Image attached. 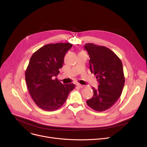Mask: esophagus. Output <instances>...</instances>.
<instances>
[{"label":"esophagus","mask_w":147,"mask_h":147,"mask_svg":"<svg viewBox=\"0 0 147 147\" xmlns=\"http://www.w3.org/2000/svg\"><path fill=\"white\" fill-rule=\"evenodd\" d=\"M78 86L79 88H84V85H83V84H78Z\"/></svg>","instance_id":"1"}]
</instances>
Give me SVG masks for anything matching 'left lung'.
<instances>
[{
  "label": "left lung",
  "mask_w": 147,
  "mask_h": 147,
  "mask_svg": "<svg viewBox=\"0 0 147 147\" xmlns=\"http://www.w3.org/2000/svg\"><path fill=\"white\" fill-rule=\"evenodd\" d=\"M84 49L89 56V68L96 76L98 88H92L94 95L86 101L91 109L104 111L113 106L120 96L125 84L123 65L120 58L110 49L94 43H86Z\"/></svg>",
  "instance_id": "left-lung-1"
}]
</instances>
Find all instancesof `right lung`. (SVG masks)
Here are the masks:
<instances>
[{
  "mask_svg": "<svg viewBox=\"0 0 147 147\" xmlns=\"http://www.w3.org/2000/svg\"><path fill=\"white\" fill-rule=\"evenodd\" d=\"M71 47L72 44L68 43L48 44L30 58L25 73L26 83L33 101L43 110L58 109L75 88L73 83L63 84L54 79L63 67L65 53Z\"/></svg>",
  "mask_w": 147,
  "mask_h": 147,
  "instance_id": "right-lung-1",
  "label": "right lung"
}]
</instances>
